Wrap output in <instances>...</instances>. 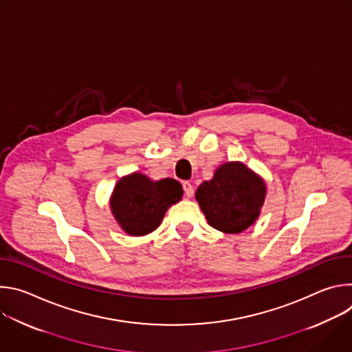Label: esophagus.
<instances>
[{
    "instance_id": "1",
    "label": "esophagus",
    "mask_w": 352,
    "mask_h": 352,
    "mask_svg": "<svg viewBox=\"0 0 352 352\" xmlns=\"http://www.w3.org/2000/svg\"><path fill=\"white\" fill-rule=\"evenodd\" d=\"M182 186H184V192H185V196H186V197H192V196H193V192H195V189H193V185H192L190 182L185 181V182L182 184Z\"/></svg>"
}]
</instances>
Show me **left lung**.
<instances>
[{
  "label": "left lung",
  "mask_w": 352,
  "mask_h": 352,
  "mask_svg": "<svg viewBox=\"0 0 352 352\" xmlns=\"http://www.w3.org/2000/svg\"><path fill=\"white\" fill-rule=\"evenodd\" d=\"M265 179L241 162H227L217 167L213 178L199 185L196 202L209 226L239 234L254 226L266 199Z\"/></svg>",
  "instance_id": "1"
}]
</instances>
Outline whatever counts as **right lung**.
Segmentation results:
<instances>
[{"label":"right lung","mask_w":352,"mask_h":352,"mask_svg":"<svg viewBox=\"0 0 352 352\" xmlns=\"http://www.w3.org/2000/svg\"><path fill=\"white\" fill-rule=\"evenodd\" d=\"M182 185L173 178L150 179L146 174L132 173L114 186L110 209L118 226L131 236L153 232L171 205L182 199Z\"/></svg>","instance_id":"right-lung-1"}]
</instances>
